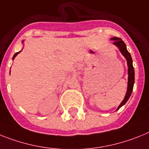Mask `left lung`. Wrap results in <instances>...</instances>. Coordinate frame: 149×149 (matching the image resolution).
<instances>
[{
  "label": "left lung",
  "instance_id": "1",
  "mask_svg": "<svg viewBox=\"0 0 149 149\" xmlns=\"http://www.w3.org/2000/svg\"><path fill=\"white\" fill-rule=\"evenodd\" d=\"M111 40L113 41V44L115 46H117L118 48L119 51L122 54V55L127 60V74H128V81H127V92L125 94V97L124 100H122L120 105L117 108L116 111L118 109H119L122 106H124L127 101L130 98L131 93L133 91V88H134V69L133 67V60H132L131 55L127 51L126 47V44L124 42V41L121 40V38H118V37H112L110 39Z\"/></svg>",
  "mask_w": 149,
  "mask_h": 149
}]
</instances>
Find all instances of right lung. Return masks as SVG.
Here are the masks:
<instances>
[{"instance_id": "right-lung-1", "label": "right lung", "mask_w": 149, "mask_h": 149, "mask_svg": "<svg viewBox=\"0 0 149 149\" xmlns=\"http://www.w3.org/2000/svg\"><path fill=\"white\" fill-rule=\"evenodd\" d=\"M23 42H24V40H22V43H23ZM22 52V51H20V52H16V53H15V55H13V60H14V58H15V57H16V55H17L19 52Z\"/></svg>"}]
</instances>
